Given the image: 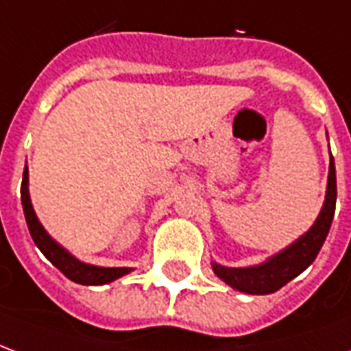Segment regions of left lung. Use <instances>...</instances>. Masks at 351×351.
I'll return each instance as SVG.
<instances>
[{"label": "left lung", "instance_id": "1", "mask_svg": "<svg viewBox=\"0 0 351 351\" xmlns=\"http://www.w3.org/2000/svg\"><path fill=\"white\" fill-rule=\"evenodd\" d=\"M335 205H337V173H335V160L329 150V176H327L325 201L312 228L284 250L265 259L263 263L252 265V267H223L213 261L214 274L223 280L228 286L243 293L269 295L278 291L289 280H293L304 269H308L316 259L317 252L322 250L327 233L331 229Z\"/></svg>", "mask_w": 351, "mask_h": 351}]
</instances>
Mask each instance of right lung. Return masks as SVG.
<instances>
[{"label":"right lung","instance_id":"right-lung-1","mask_svg":"<svg viewBox=\"0 0 351 351\" xmlns=\"http://www.w3.org/2000/svg\"><path fill=\"white\" fill-rule=\"evenodd\" d=\"M29 173H27V165L24 167V176H22V190H20V197H22V206H24V216H26V223L32 239H34L35 246L45 254V258L49 259L50 263L56 269L64 272L65 276L77 284L82 286H103L108 282H114L116 278H122L125 274H130L133 269L131 267H97V265H90L80 261L73 256L71 252H67L60 243H56L52 237L47 233V229L43 228V223L37 218V214L32 205L29 199Z\"/></svg>","mask_w":351,"mask_h":351}]
</instances>
